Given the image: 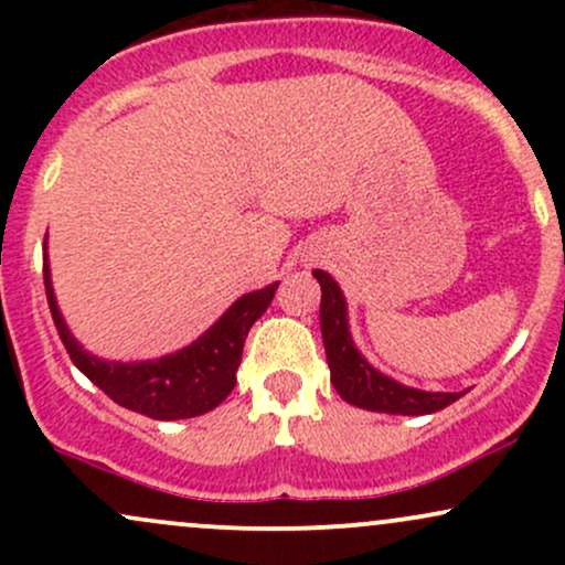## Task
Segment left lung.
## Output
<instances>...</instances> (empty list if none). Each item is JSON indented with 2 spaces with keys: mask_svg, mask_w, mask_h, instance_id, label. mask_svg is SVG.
<instances>
[{
  "mask_svg": "<svg viewBox=\"0 0 565 565\" xmlns=\"http://www.w3.org/2000/svg\"><path fill=\"white\" fill-rule=\"evenodd\" d=\"M313 276L321 284V337L327 348V361L332 369V385L348 404L369 408V412L385 414H433L462 398L465 393H427L417 387H406L377 369H372L364 361L350 340L348 332V310L345 297L329 274L313 270Z\"/></svg>",
  "mask_w": 565,
  "mask_h": 565,
  "instance_id": "left-lung-1",
  "label": "left lung"
}]
</instances>
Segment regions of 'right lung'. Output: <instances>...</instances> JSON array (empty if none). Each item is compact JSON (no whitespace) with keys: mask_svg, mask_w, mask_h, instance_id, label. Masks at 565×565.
I'll return each mask as SVG.
<instances>
[{"mask_svg":"<svg viewBox=\"0 0 565 565\" xmlns=\"http://www.w3.org/2000/svg\"><path fill=\"white\" fill-rule=\"evenodd\" d=\"M44 289H47L50 313H53L57 334L84 377H89L108 398L129 412L146 414L151 419H188L212 412L228 398L236 385V369L242 364L246 334L252 323L268 310L278 284L238 297L225 310L223 319L210 332L201 334L193 345L159 361H142V364H114L82 350L57 310L47 255H44Z\"/></svg>","mask_w":565,"mask_h":565,"instance_id":"right-lung-1","label":"right lung"}]
</instances>
